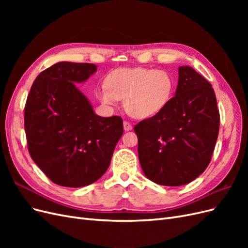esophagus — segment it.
Returning a JSON list of instances; mask_svg holds the SVG:
<instances>
[{
  "mask_svg": "<svg viewBox=\"0 0 248 248\" xmlns=\"http://www.w3.org/2000/svg\"><path fill=\"white\" fill-rule=\"evenodd\" d=\"M123 126H124V130H125V131H129V130L132 129V125H131V123L128 122V121H124Z\"/></svg>",
  "mask_w": 248,
  "mask_h": 248,
  "instance_id": "34e87169",
  "label": "esophagus"
}]
</instances>
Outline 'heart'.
<instances>
[{
    "label": "heart",
    "mask_w": 248,
    "mask_h": 248,
    "mask_svg": "<svg viewBox=\"0 0 248 248\" xmlns=\"http://www.w3.org/2000/svg\"><path fill=\"white\" fill-rule=\"evenodd\" d=\"M174 78L166 70L145 67L117 68L107 78L96 95L104 106H114L124 100L128 114L134 118H149L160 112L174 92Z\"/></svg>",
    "instance_id": "obj_1"
}]
</instances>
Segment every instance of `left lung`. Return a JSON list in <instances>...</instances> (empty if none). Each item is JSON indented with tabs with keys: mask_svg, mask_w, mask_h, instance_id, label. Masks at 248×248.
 I'll return each mask as SVG.
<instances>
[{
	"mask_svg": "<svg viewBox=\"0 0 248 248\" xmlns=\"http://www.w3.org/2000/svg\"><path fill=\"white\" fill-rule=\"evenodd\" d=\"M219 124L211 84L191 67H179L176 94L168 106L134 126L146 177L164 186L193 181L211 161Z\"/></svg>",
	"mask_w": 248,
	"mask_h": 248,
	"instance_id": "left-lung-1",
	"label": "left lung"
}]
</instances>
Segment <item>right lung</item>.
<instances>
[{
    "label": "right lung",
    "mask_w": 248,
    "mask_h": 248,
    "mask_svg": "<svg viewBox=\"0 0 248 248\" xmlns=\"http://www.w3.org/2000/svg\"><path fill=\"white\" fill-rule=\"evenodd\" d=\"M96 70L90 63L59 62L36 78L28 95L29 153L55 184L82 187L97 181L109 167L123 134L122 118L97 116L74 84Z\"/></svg>",
    "instance_id": "add662e5"
}]
</instances>
